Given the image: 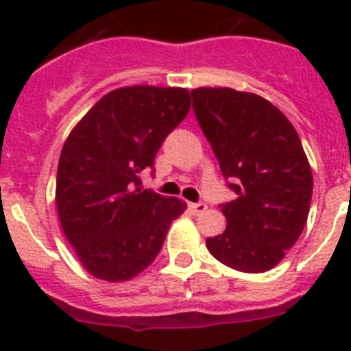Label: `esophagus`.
I'll list each match as a JSON object with an SVG mask.
<instances>
[{
    "mask_svg": "<svg viewBox=\"0 0 351 351\" xmlns=\"http://www.w3.org/2000/svg\"><path fill=\"white\" fill-rule=\"evenodd\" d=\"M190 210L193 214H200V213H204V210L207 209V204H204V202H197V204H190Z\"/></svg>",
    "mask_w": 351,
    "mask_h": 351,
    "instance_id": "esophagus-1",
    "label": "esophagus"
}]
</instances>
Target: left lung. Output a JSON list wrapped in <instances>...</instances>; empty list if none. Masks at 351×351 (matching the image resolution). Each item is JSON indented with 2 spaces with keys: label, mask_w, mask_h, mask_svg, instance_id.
<instances>
[{
  "label": "left lung",
  "mask_w": 351,
  "mask_h": 351,
  "mask_svg": "<svg viewBox=\"0 0 351 351\" xmlns=\"http://www.w3.org/2000/svg\"><path fill=\"white\" fill-rule=\"evenodd\" d=\"M191 96L198 125L237 195L219 206L226 228L207 237V250L235 271H269L308 221L313 173L299 135L280 108L253 93L198 88Z\"/></svg>",
  "instance_id": "left-lung-1"
}]
</instances>
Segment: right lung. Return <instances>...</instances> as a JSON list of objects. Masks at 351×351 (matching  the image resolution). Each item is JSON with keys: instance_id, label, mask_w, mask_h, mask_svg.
Returning <instances> with one entry per match:
<instances>
[{"instance_id": "obj_1", "label": "right lung", "mask_w": 351, "mask_h": 351, "mask_svg": "<svg viewBox=\"0 0 351 351\" xmlns=\"http://www.w3.org/2000/svg\"><path fill=\"white\" fill-rule=\"evenodd\" d=\"M190 110L182 88L132 86L105 95L71 130L61 151L56 206L84 269L128 281L160 253L186 204L142 186V170Z\"/></svg>"}]
</instances>
